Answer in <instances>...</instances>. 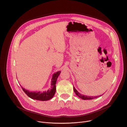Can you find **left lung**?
Instances as JSON below:
<instances>
[{
  "instance_id": "8db88e82",
  "label": "left lung",
  "mask_w": 127,
  "mask_h": 127,
  "mask_svg": "<svg viewBox=\"0 0 127 127\" xmlns=\"http://www.w3.org/2000/svg\"><path fill=\"white\" fill-rule=\"evenodd\" d=\"M73 89H74V91L75 92V93L76 94V95L79 97H80V98L83 99V100H87V99H95V98H97L99 96H101L102 95H98V96H87V95H82L81 94H80L77 90L75 89V88L73 86Z\"/></svg>"
}]
</instances>
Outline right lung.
Instances as JSON below:
<instances>
[{
    "instance_id": "add662e5",
    "label": "right lung",
    "mask_w": 127,
    "mask_h": 127,
    "mask_svg": "<svg viewBox=\"0 0 127 127\" xmlns=\"http://www.w3.org/2000/svg\"><path fill=\"white\" fill-rule=\"evenodd\" d=\"M61 73V71H58L54 73L52 78L51 87L47 91L41 92H30L22 87L23 91L31 98L41 101H47L50 100L54 96L56 93V84L57 78Z\"/></svg>"
}]
</instances>
